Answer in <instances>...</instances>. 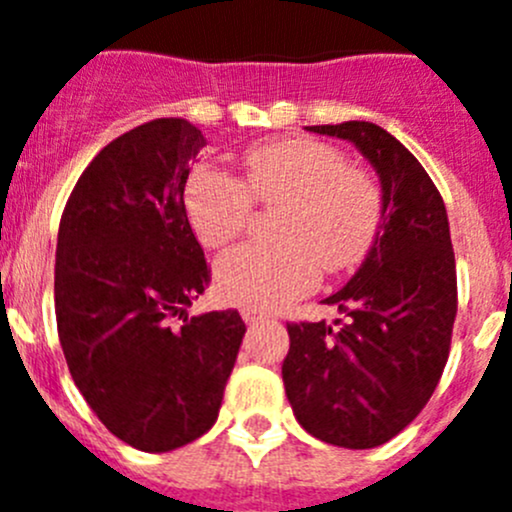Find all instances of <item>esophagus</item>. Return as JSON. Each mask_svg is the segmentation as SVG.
Returning a JSON list of instances; mask_svg holds the SVG:
<instances>
[{"label": "esophagus", "instance_id": "1", "mask_svg": "<svg viewBox=\"0 0 512 512\" xmlns=\"http://www.w3.org/2000/svg\"><path fill=\"white\" fill-rule=\"evenodd\" d=\"M265 318H267V315L257 313V310H252V308H242V321L250 323V326H255V323H262V321H265Z\"/></svg>", "mask_w": 512, "mask_h": 512}]
</instances>
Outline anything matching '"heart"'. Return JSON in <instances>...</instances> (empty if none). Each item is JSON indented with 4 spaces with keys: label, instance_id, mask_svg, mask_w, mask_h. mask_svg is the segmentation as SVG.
<instances>
[{
    "label": "heart",
    "instance_id": "obj_1",
    "mask_svg": "<svg viewBox=\"0 0 512 512\" xmlns=\"http://www.w3.org/2000/svg\"><path fill=\"white\" fill-rule=\"evenodd\" d=\"M252 199L285 207L275 240L283 247L240 245L214 265V283L229 303L278 310L308 295L326 272L351 270L374 245L384 217L381 189L321 141L265 143L245 156V184L209 166L184 186L189 222L207 247H222L245 229Z\"/></svg>",
    "mask_w": 512,
    "mask_h": 512
}]
</instances>
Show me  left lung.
<instances>
[{
  "label": "left lung",
  "instance_id": "obj_1",
  "mask_svg": "<svg viewBox=\"0 0 512 512\" xmlns=\"http://www.w3.org/2000/svg\"><path fill=\"white\" fill-rule=\"evenodd\" d=\"M308 131L343 138L369 159L384 217L356 275L323 300L348 321L288 326L285 394L315 439L371 450L417 419L450 356L457 315L450 222L427 171L389 131L369 121Z\"/></svg>",
  "mask_w": 512,
  "mask_h": 512
}]
</instances>
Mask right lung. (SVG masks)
Wrapping results in <instances>:
<instances>
[{"label":"right lung","mask_w":512,"mask_h":512,"mask_svg":"<svg viewBox=\"0 0 512 512\" xmlns=\"http://www.w3.org/2000/svg\"><path fill=\"white\" fill-rule=\"evenodd\" d=\"M207 146L184 118L123 133L90 161L60 219L55 315L75 386L141 452H171L217 422L245 323L189 315L209 285L184 186Z\"/></svg>","instance_id":"right-lung-1"}]
</instances>
